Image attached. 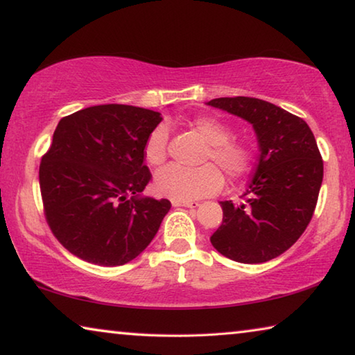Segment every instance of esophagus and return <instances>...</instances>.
Masks as SVG:
<instances>
[{"label": "esophagus", "instance_id": "1", "mask_svg": "<svg viewBox=\"0 0 355 355\" xmlns=\"http://www.w3.org/2000/svg\"><path fill=\"white\" fill-rule=\"evenodd\" d=\"M200 202L197 200H188V202H173V207H186V208H197Z\"/></svg>", "mask_w": 355, "mask_h": 355}]
</instances>
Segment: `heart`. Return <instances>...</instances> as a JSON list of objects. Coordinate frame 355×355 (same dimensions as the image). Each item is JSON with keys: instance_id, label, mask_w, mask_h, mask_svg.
Wrapping results in <instances>:
<instances>
[{"instance_id": "1", "label": "heart", "mask_w": 355, "mask_h": 355, "mask_svg": "<svg viewBox=\"0 0 355 355\" xmlns=\"http://www.w3.org/2000/svg\"><path fill=\"white\" fill-rule=\"evenodd\" d=\"M191 127L199 133L208 146L203 159H211L230 178L243 177L249 171L252 153L245 142L232 137V128L218 117L203 116L191 122ZM169 131L166 125H158L150 131L144 142V158L147 164L158 167L167 158ZM224 178L214 164H203L194 169L167 166L155 177V189L159 196L177 202H188L218 192Z\"/></svg>"}]
</instances>
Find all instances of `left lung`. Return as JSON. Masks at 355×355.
<instances>
[{
    "label": "left lung",
    "mask_w": 355,
    "mask_h": 355,
    "mask_svg": "<svg viewBox=\"0 0 355 355\" xmlns=\"http://www.w3.org/2000/svg\"><path fill=\"white\" fill-rule=\"evenodd\" d=\"M207 105L248 120L260 147L245 202H220L224 219L209 241L233 261L272 260L297 241L313 216L324 172L315 136L302 119L260 98L224 97Z\"/></svg>",
    "instance_id": "8db88e82"
}]
</instances>
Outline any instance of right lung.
Masks as SVG:
<instances>
[{
	"mask_svg": "<svg viewBox=\"0 0 355 355\" xmlns=\"http://www.w3.org/2000/svg\"><path fill=\"white\" fill-rule=\"evenodd\" d=\"M163 120L130 105H98L59 120L42 156L45 218L65 249L98 266H120L152 243L167 199L141 197L152 178L144 142Z\"/></svg>",
	"mask_w": 355,
	"mask_h": 355,
	"instance_id": "add662e5",
	"label": "right lung"
}]
</instances>
